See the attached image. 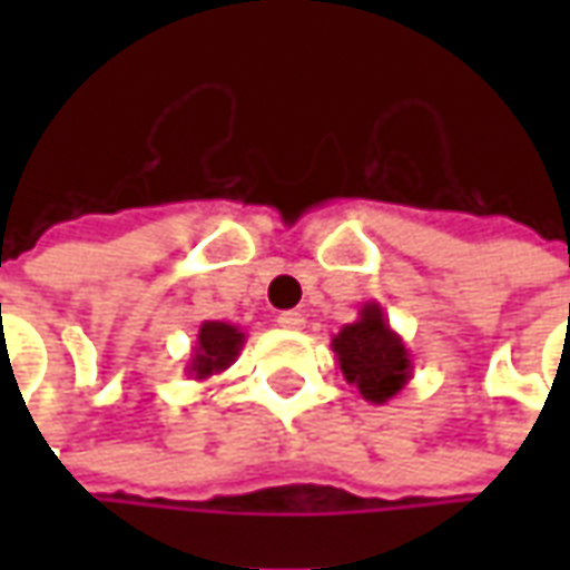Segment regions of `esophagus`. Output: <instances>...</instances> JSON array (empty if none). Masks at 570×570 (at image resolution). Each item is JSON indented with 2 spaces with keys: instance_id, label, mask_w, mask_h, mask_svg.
I'll use <instances>...</instances> for the list:
<instances>
[{
  "instance_id": "34e87169",
  "label": "esophagus",
  "mask_w": 570,
  "mask_h": 570,
  "mask_svg": "<svg viewBox=\"0 0 570 570\" xmlns=\"http://www.w3.org/2000/svg\"><path fill=\"white\" fill-rule=\"evenodd\" d=\"M277 323H281L284 330H302V326H305V314H302V311H284V314L277 317Z\"/></svg>"
}]
</instances>
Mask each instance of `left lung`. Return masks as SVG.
<instances>
[{
	"instance_id": "8db88e82",
	"label": "left lung",
	"mask_w": 570,
	"mask_h": 570,
	"mask_svg": "<svg viewBox=\"0 0 570 570\" xmlns=\"http://www.w3.org/2000/svg\"><path fill=\"white\" fill-rule=\"evenodd\" d=\"M338 370L354 384L366 403L384 406L412 379V354L406 342L394 333L379 302H366L354 323H345L333 335Z\"/></svg>"
}]
</instances>
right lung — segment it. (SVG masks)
Returning a JSON list of instances; mask_svg holds the SVG:
<instances>
[{
    "mask_svg": "<svg viewBox=\"0 0 570 570\" xmlns=\"http://www.w3.org/2000/svg\"><path fill=\"white\" fill-rule=\"evenodd\" d=\"M247 342V333L225 321H204L198 330V342L191 347L188 357L186 375H191L195 382H204L210 375L225 372L240 354V347Z\"/></svg>",
    "mask_w": 570,
    "mask_h": 570,
    "instance_id": "add662e5",
    "label": "right lung"
}]
</instances>
